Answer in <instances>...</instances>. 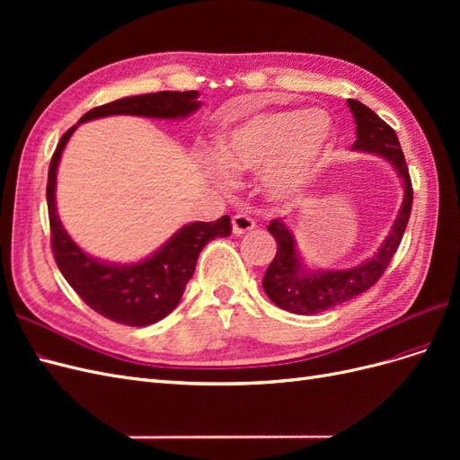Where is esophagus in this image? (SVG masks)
Masks as SVG:
<instances>
[{
    "label": "esophagus",
    "instance_id": "34e87169",
    "mask_svg": "<svg viewBox=\"0 0 460 460\" xmlns=\"http://www.w3.org/2000/svg\"><path fill=\"white\" fill-rule=\"evenodd\" d=\"M255 228V220L245 215V213H238L232 217V230L235 235H242L245 232H252Z\"/></svg>",
    "mask_w": 460,
    "mask_h": 460
}]
</instances>
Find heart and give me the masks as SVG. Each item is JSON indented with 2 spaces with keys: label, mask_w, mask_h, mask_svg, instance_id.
Returning a JSON list of instances; mask_svg holds the SVG:
<instances>
[{
  "label": "heart",
  "mask_w": 460,
  "mask_h": 460,
  "mask_svg": "<svg viewBox=\"0 0 460 460\" xmlns=\"http://www.w3.org/2000/svg\"><path fill=\"white\" fill-rule=\"evenodd\" d=\"M332 142V119L323 109H267L222 130L213 140V172H261L264 191L289 199L311 182Z\"/></svg>",
  "instance_id": "heart-1"
}]
</instances>
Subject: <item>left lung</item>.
Instances as JSON below:
<instances>
[{
  "instance_id": "8db88e82",
  "label": "left lung",
  "mask_w": 460,
  "mask_h": 460,
  "mask_svg": "<svg viewBox=\"0 0 460 460\" xmlns=\"http://www.w3.org/2000/svg\"><path fill=\"white\" fill-rule=\"evenodd\" d=\"M347 103H349L357 122V140L353 149L378 153L392 163L402 178V184H405V198H402L395 225L384 245L378 249V253L370 261L347 270H305L296 255V242L289 228L282 220H270L267 228L274 235L278 247L272 262L264 272L262 288L274 305L296 314H316L328 311L370 289L380 280L387 264L392 262L411 217L412 182L395 130L360 102L347 100Z\"/></svg>"
}]
</instances>
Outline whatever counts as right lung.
Listing matches in <instances>:
<instances>
[{"label":"right lung","instance_id":"obj_1","mask_svg":"<svg viewBox=\"0 0 460 460\" xmlns=\"http://www.w3.org/2000/svg\"><path fill=\"white\" fill-rule=\"evenodd\" d=\"M198 92H157L122 97L92 111L78 120L109 115H137L153 119H178L193 113L199 107ZM78 124L68 128L58 149L53 151L48 172V213L51 230V252L65 280L71 284L78 297L90 309L113 323L127 326H149L159 323L176 309L182 299L186 284L196 270L201 249L215 238H226L232 234L230 217L225 215L215 222H193L176 232L155 255L144 262L119 267L88 257L68 238L55 208V176L61 153L68 137Z\"/></svg>","mask_w":460,"mask_h":460}]
</instances>
